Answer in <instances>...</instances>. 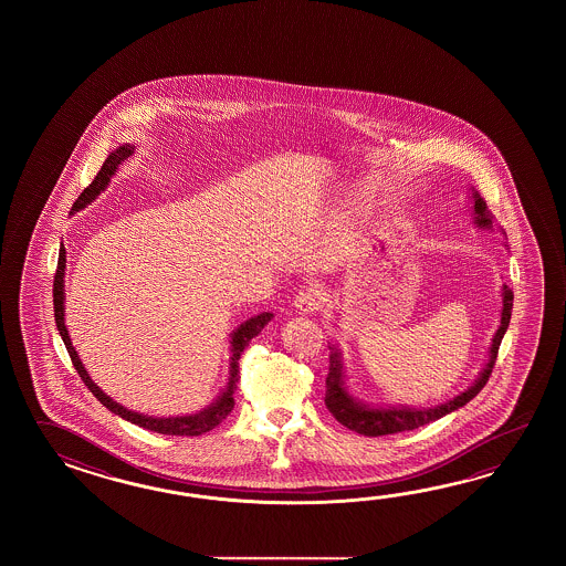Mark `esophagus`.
<instances>
[{
  "instance_id": "1",
  "label": "esophagus",
  "mask_w": 566,
  "mask_h": 566,
  "mask_svg": "<svg viewBox=\"0 0 566 566\" xmlns=\"http://www.w3.org/2000/svg\"><path fill=\"white\" fill-rule=\"evenodd\" d=\"M325 291L322 285L312 283L307 287L301 289L295 297V307L300 313H315L324 307Z\"/></svg>"
}]
</instances>
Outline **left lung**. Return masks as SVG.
I'll list each match as a JSON object with an SVG mask.
<instances>
[{"label": "left lung", "mask_w": 566, "mask_h": 566, "mask_svg": "<svg viewBox=\"0 0 566 566\" xmlns=\"http://www.w3.org/2000/svg\"><path fill=\"white\" fill-rule=\"evenodd\" d=\"M475 198V222L480 227H492V217L485 210V202L481 200L480 193H473ZM512 305H514V291L504 285V310H502V324L500 329L493 336L492 349H490V361L483 368L478 382L468 388L465 392H461L459 397L449 400L441 407L433 409H366L364 405L354 402V398L348 397V392L344 390L342 382V364H339V352L329 346V373L325 378V407L334 415L337 422H342L344 427H348L349 431L366 434V437H380V434L402 433V431H412L419 429L422 424L437 421L441 417H446L449 412L463 407L465 402H470L471 398L480 395L481 388L490 380L495 358H497V349L502 344L505 329L510 325L512 317Z\"/></svg>", "instance_id": "obj_1"}]
</instances>
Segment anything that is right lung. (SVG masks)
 <instances>
[{
  "label": "right lung",
  "mask_w": 566,
  "mask_h": 566,
  "mask_svg": "<svg viewBox=\"0 0 566 566\" xmlns=\"http://www.w3.org/2000/svg\"><path fill=\"white\" fill-rule=\"evenodd\" d=\"M132 145H123L117 151H113L111 156L105 159V164L98 169V174L95 176V180L91 181L86 186L83 193L76 198V202L73 205V212L81 210L83 206L88 205L91 200H95L96 196L101 193V190H105L111 176L115 174V169L119 168L120 161H125L127 157L132 156ZM64 266H66V253H64V247L59 253V266H56V273H54V287H52V295H54V319H56V327L61 332L62 342L69 349V356L73 360L74 370L81 376V380L85 382L86 388L95 395L96 400H101L103 407H107L111 412L119 415L120 419L133 422V424H139L147 431H154V433L161 434H186V437H198V434L208 433L212 431L217 424L224 421L230 415V410L234 409V388L239 382V360H241V354L244 348L249 346V342L253 339L263 327L266 322H271L273 313H261L253 319L244 322V324L232 334V364H230V382L227 386V390L222 392V397L218 398L217 402L212 407L198 412V415H188V417H169V419H157V417H147V415H137L133 410L123 409L120 405H117L113 398H108L98 386L91 380V376L86 374L83 361L78 360L76 352H74L73 344H71V337L66 332V325H64Z\"/></svg>",
  "instance_id": "add662e5"
}]
</instances>
